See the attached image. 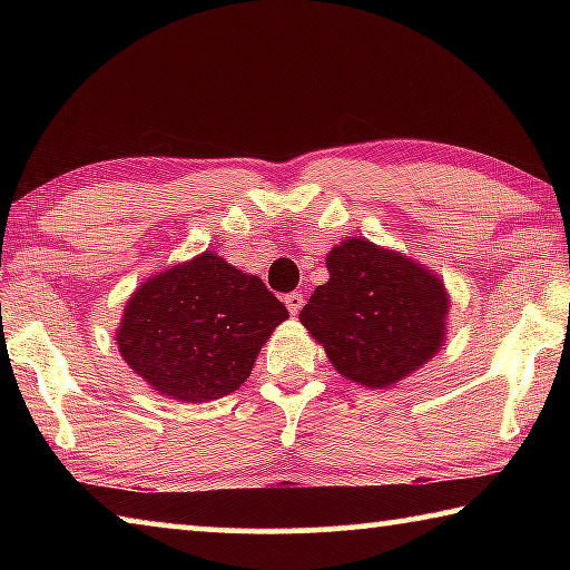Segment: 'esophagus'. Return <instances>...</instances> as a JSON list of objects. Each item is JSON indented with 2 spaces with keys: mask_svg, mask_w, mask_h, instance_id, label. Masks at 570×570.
Instances as JSON below:
<instances>
[{
  "mask_svg": "<svg viewBox=\"0 0 570 570\" xmlns=\"http://www.w3.org/2000/svg\"><path fill=\"white\" fill-rule=\"evenodd\" d=\"M284 304H286L288 312H292V316H296L298 312H302V306H304V296L298 294V292H292V294L284 296Z\"/></svg>",
  "mask_w": 570,
  "mask_h": 570,
  "instance_id": "34e87169",
  "label": "esophagus"
}]
</instances>
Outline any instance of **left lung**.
Instances as JSON below:
<instances>
[{
  "instance_id": "obj_1",
  "label": "left lung",
  "mask_w": 570,
  "mask_h": 570,
  "mask_svg": "<svg viewBox=\"0 0 570 570\" xmlns=\"http://www.w3.org/2000/svg\"><path fill=\"white\" fill-rule=\"evenodd\" d=\"M326 272L298 322L344 380L390 390L445 346L450 294L432 268L350 236L326 254Z\"/></svg>"
}]
</instances>
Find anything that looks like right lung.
Segmentation results:
<instances>
[{
    "label": "right lung",
    "mask_w": 570,
    "mask_h": 570,
    "mask_svg": "<svg viewBox=\"0 0 570 570\" xmlns=\"http://www.w3.org/2000/svg\"><path fill=\"white\" fill-rule=\"evenodd\" d=\"M286 320L262 278L204 250L135 288L115 342L153 392L196 404L236 392Z\"/></svg>",
    "instance_id": "right-lung-1"
}]
</instances>
